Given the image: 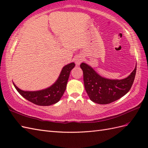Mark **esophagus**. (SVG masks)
<instances>
[{
	"label": "esophagus",
	"instance_id": "obj_1",
	"mask_svg": "<svg viewBox=\"0 0 148 148\" xmlns=\"http://www.w3.org/2000/svg\"><path fill=\"white\" fill-rule=\"evenodd\" d=\"M82 61V58L81 57H77L76 58H75V63L76 65H79Z\"/></svg>",
	"mask_w": 148,
	"mask_h": 148
}]
</instances>
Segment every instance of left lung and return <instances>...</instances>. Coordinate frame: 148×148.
Wrapping results in <instances>:
<instances>
[{"mask_svg": "<svg viewBox=\"0 0 148 148\" xmlns=\"http://www.w3.org/2000/svg\"><path fill=\"white\" fill-rule=\"evenodd\" d=\"M80 67L83 71V81L89 97L98 104H108L122 98L131 88L136 73V66L127 77L112 80L102 77L84 63Z\"/></svg>", "mask_w": 148, "mask_h": 148, "instance_id": "obj_1", "label": "left lung"}]
</instances>
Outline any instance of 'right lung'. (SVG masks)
I'll use <instances>...</instances> for the list:
<instances>
[{
  "instance_id": "obj_1",
  "label": "right lung",
  "mask_w": 148,
  "mask_h": 148,
  "mask_svg": "<svg viewBox=\"0 0 148 148\" xmlns=\"http://www.w3.org/2000/svg\"><path fill=\"white\" fill-rule=\"evenodd\" d=\"M74 66V63H71L64 66L57 81L51 86L45 90L37 91H25L21 90L14 83L13 84L19 93L27 100L37 105L49 106L56 103L62 97L66 91L70 73Z\"/></svg>"
}]
</instances>
